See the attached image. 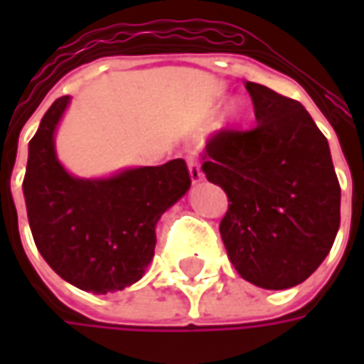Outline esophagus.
I'll use <instances>...</instances> for the list:
<instances>
[{"label":"esophagus","mask_w":364,"mask_h":364,"mask_svg":"<svg viewBox=\"0 0 364 364\" xmlns=\"http://www.w3.org/2000/svg\"><path fill=\"white\" fill-rule=\"evenodd\" d=\"M187 166H189V175H191V181H193V185H198V183L205 181V173H203V169H200V166L197 164V159L189 158Z\"/></svg>","instance_id":"esophagus-1"}]
</instances>
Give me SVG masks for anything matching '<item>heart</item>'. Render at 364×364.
<instances>
[{
	"mask_svg": "<svg viewBox=\"0 0 364 364\" xmlns=\"http://www.w3.org/2000/svg\"><path fill=\"white\" fill-rule=\"evenodd\" d=\"M234 107H226V109H224V112H222L220 114V124L222 127H228L230 122H232V120H234Z\"/></svg>",
	"mask_w": 364,
	"mask_h": 364,
	"instance_id": "b5f03b06",
	"label": "heart"
}]
</instances>
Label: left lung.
Listing matches in <instances>:
<instances>
[{
	"label": "left lung",
	"instance_id": "obj_1",
	"mask_svg": "<svg viewBox=\"0 0 364 364\" xmlns=\"http://www.w3.org/2000/svg\"><path fill=\"white\" fill-rule=\"evenodd\" d=\"M255 127L208 144L206 179L226 191L222 242L242 279L267 290L304 282L339 230L341 189L326 136L302 105L245 82Z\"/></svg>",
	"mask_w": 364,
	"mask_h": 364
}]
</instances>
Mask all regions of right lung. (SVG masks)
I'll use <instances>...</instances> for the list:
<instances>
[{"label": "right lung", "mask_w": 364, "mask_h": 364, "mask_svg": "<svg viewBox=\"0 0 364 364\" xmlns=\"http://www.w3.org/2000/svg\"><path fill=\"white\" fill-rule=\"evenodd\" d=\"M72 97L56 99L28 142L23 195L44 261L77 289L107 294L132 287L156 250L161 214L189 191L183 159L77 177L56 154V130Z\"/></svg>", "instance_id": "1"}]
</instances>
